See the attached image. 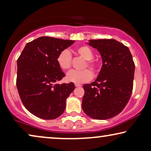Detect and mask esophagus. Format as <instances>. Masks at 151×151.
I'll use <instances>...</instances> for the list:
<instances>
[{
  "label": "esophagus",
  "instance_id": "34e87169",
  "mask_svg": "<svg viewBox=\"0 0 151 151\" xmlns=\"http://www.w3.org/2000/svg\"><path fill=\"white\" fill-rule=\"evenodd\" d=\"M75 86H76V87H80V86H81V85H80V84H76Z\"/></svg>",
  "mask_w": 151,
  "mask_h": 151
}]
</instances>
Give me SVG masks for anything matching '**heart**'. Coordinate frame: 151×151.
Here are the masks:
<instances>
[{
	"label": "heart",
	"instance_id": "b5f03b06",
	"mask_svg": "<svg viewBox=\"0 0 151 151\" xmlns=\"http://www.w3.org/2000/svg\"><path fill=\"white\" fill-rule=\"evenodd\" d=\"M76 53L82 58L86 60V63L84 65V69L88 67L93 72H97L99 69L98 63L96 60L93 59V52L91 49L85 45H82L76 48ZM72 56L71 53L67 49H65L60 52L57 57V63L59 67L63 71H67L71 67ZM93 74L88 69L82 71H71L67 75L66 79L68 82L80 84L88 82L92 79Z\"/></svg>",
	"mask_w": 151,
	"mask_h": 151
}]
</instances>
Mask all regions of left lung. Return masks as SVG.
<instances>
[{"mask_svg":"<svg viewBox=\"0 0 151 151\" xmlns=\"http://www.w3.org/2000/svg\"><path fill=\"white\" fill-rule=\"evenodd\" d=\"M102 59L97 79L83 86L82 107L88 116L107 119L119 114L131 98L135 63L129 49L114 39L89 40Z\"/></svg>","mask_w":151,"mask_h":151,"instance_id":"obj_1","label":"left lung"}]
</instances>
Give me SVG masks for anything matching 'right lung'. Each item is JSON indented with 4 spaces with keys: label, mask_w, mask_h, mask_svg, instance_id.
<instances>
[{
    "label": "right lung",
    "mask_w": 151,
    "mask_h": 151,
    "mask_svg": "<svg viewBox=\"0 0 151 151\" xmlns=\"http://www.w3.org/2000/svg\"><path fill=\"white\" fill-rule=\"evenodd\" d=\"M75 40L42 36L28 42L17 60L16 86L22 104L36 117L53 119L63 114L73 82L56 84L65 77L57 63L60 51Z\"/></svg>",
    "instance_id": "right-lung-1"
}]
</instances>
